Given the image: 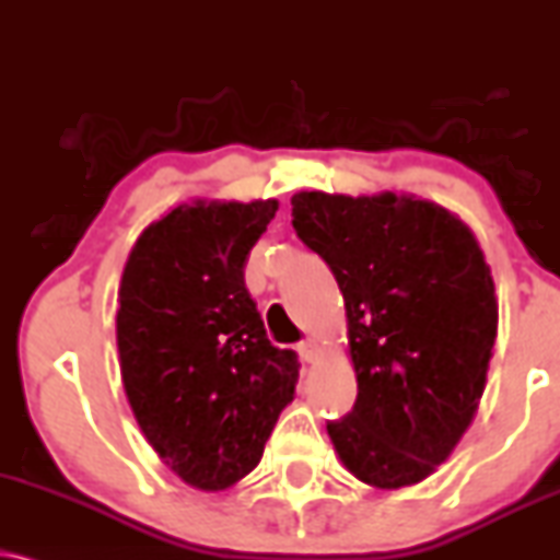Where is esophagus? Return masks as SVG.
<instances>
[{"label":"esophagus","instance_id":"obj_1","mask_svg":"<svg viewBox=\"0 0 560 560\" xmlns=\"http://www.w3.org/2000/svg\"><path fill=\"white\" fill-rule=\"evenodd\" d=\"M298 352L302 357V362H313L315 357H318V345H315L313 339H305L298 345Z\"/></svg>","mask_w":560,"mask_h":560}]
</instances>
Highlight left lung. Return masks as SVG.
Segmentation results:
<instances>
[{"label":"left lung","mask_w":560,"mask_h":560,"mask_svg":"<svg viewBox=\"0 0 560 560\" xmlns=\"http://www.w3.org/2000/svg\"><path fill=\"white\" fill-rule=\"evenodd\" d=\"M292 226L345 294L357 401L328 420L339 459L375 488L425 480L472 422L493 357L480 245L456 215L394 192H298Z\"/></svg>","instance_id":"1"}]
</instances>
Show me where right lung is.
Returning <instances> with one entry per match:
<instances>
[{"label": "right lung", "mask_w": 560, "mask_h": 560, "mask_svg": "<svg viewBox=\"0 0 560 560\" xmlns=\"http://www.w3.org/2000/svg\"><path fill=\"white\" fill-rule=\"evenodd\" d=\"M276 208H174L140 234L119 284L117 347L135 420L200 490L253 472L294 399L298 352L268 341L245 287V260Z\"/></svg>", "instance_id": "obj_1"}]
</instances>
